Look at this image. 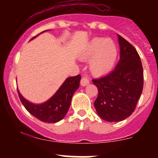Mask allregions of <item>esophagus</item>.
Wrapping results in <instances>:
<instances>
[{
    "mask_svg": "<svg viewBox=\"0 0 158 158\" xmlns=\"http://www.w3.org/2000/svg\"><path fill=\"white\" fill-rule=\"evenodd\" d=\"M80 84L81 86H86V85H88V84H89V80L88 79V78L82 77L81 79Z\"/></svg>",
    "mask_w": 158,
    "mask_h": 158,
    "instance_id": "obj_1",
    "label": "esophagus"
}]
</instances>
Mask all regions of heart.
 <instances>
[{
    "mask_svg": "<svg viewBox=\"0 0 158 158\" xmlns=\"http://www.w3.org/2000/svg\"><path fill=\"white\" fill-rule=\"evenodd\" d=\"M118 54L116 43L112 39L95 38L90 41L81 56L83 60L89 61L91 73L97 77L109 73L115 64Z\"/></svg>",
    "mask_w": 158,
    "mask_h": 158,
    "instance_id": "b5f03b06",
    "label": "heart"
}]
</instances>
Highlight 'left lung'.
I'll return each mask as SVG.
<instances>
[{
    "mask_svg": "<svg viewBox=\"0 0 158 158\" xmlns=\"http://www.w3.org/2000/svg\"><path fill=\"white\" fill-rule=\"evenodd\" d=\"M118 36L120 59L113 71L92 79L97 87L94 102L97 113L108 122H119L131 115L143 88V70L136 49L122 36Z\"/></svg>",
    "mask_w": 158,
    "mask_h": 158,
    "instance_id": "1",
    "label": "left lung"
}]
</instances>
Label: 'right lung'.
Instances as JSON below:
<instances>
[{
  "mask_svg": "<svg viewBox=\"0 0 158 158\" xmlns=\"http://www.w3.org/2000/svg\"><path fill=\"white\" fill-rule=\"evenodd\" d=\"M80 79V75L67 78L56 93L50 99L41 104H33L29 102L20 94L19 90L18 93L23 106L32 116L42 122L55 123L61 120L68 113L72 97L79 87Z\"/></svg>",
  "mask_w": 158,
  "mask_h": 158,
  "instance_id": "right-lung-1",
  "label": "right lung"
}]
</instances>
